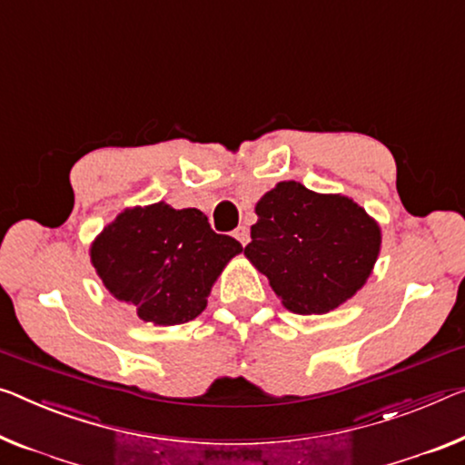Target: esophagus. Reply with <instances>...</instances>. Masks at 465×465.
Here are the masks:
<instances>
[{
    "instance_id": "obj_1",
    "label": "esophagus",
    "mask_w": 465,
    "mask_h": 465,
    "mask_svg": "<svg viewBox=\"0 0 465 465\" xmlns=\"http://www.w3.org/2000/svg\"><path fill=\"white\" fill-rule=\"evenodd\" d=\"M234 239H237L242 247L249 242V228L247 226H239L237 231H234Z\"/></svg>"
}]
</instances>
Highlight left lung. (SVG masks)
<instances>
[{
  "instance_id": "8db88e82",
  "label": "left lung",
  "mask_w": 465,
  "mask_h": 465,
  "mask_svg": "<svg viewBox=\"0 0 465 465\" xmlns=\"http://www.w3.org/2000/svg\"><path fill=\"white\" fill-rule=\"evenodd\" d=\"M255 213L245 257L289 312H332L372 274L382 232L351 197L282 181L255 203Z\"/></svg>"
}]
</instances>
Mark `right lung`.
<instances>
[{
  "mask_svg": "<svg viewBox=\"0 0 465 465\" xmlns=\"http://www.w3.org/2000/svg\"><path fill=\"white\" fill-rule=\"evenodd\" d=\"M241 252L237 239L212 231L203 212L158 202L120 212L89 255L112 297L149 324L174 326L205 310L213 282Z\"/></svg>",
  "mask_w": 465,
  "mask_h": 465,
  "instance_id": "obj_1",
  "label": "right lung"
}]
</instances>
